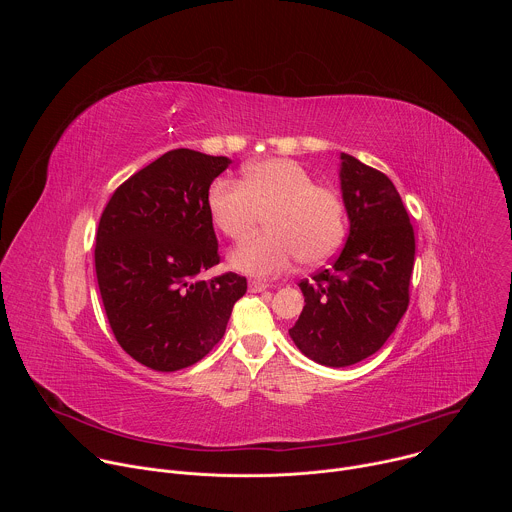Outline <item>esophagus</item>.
Listing matches in <instances>:
<instances>
[{
    "label": "esophagus",
    "instance_id": "esophagus-1",
    "mask_svg": "<svg viewBox=\"0 0 512 512\" xmlns=\"http://www.w3.org/2000/svg\"><path fill=\"white\" fill-rule=\"evenodd\" d=\"M271 285L269 283H265V281H261V279H251L249 281V291H253V294H259V291H265V289H269Z\"/></svg>",
    "mask_w": 512,
    "mask_h": 512
}]
</instances>
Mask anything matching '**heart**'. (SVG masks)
<instances>
[{
	"mask_svg": "<svg viewBox=\"0 0 512 512\" xmlns=\"http://www.w3.org/2000/svg\"><path fill=\"white\" fill-rule=\"evenodd\" d=\"M212 223L233 241L247 239L267 214V233L243 243L229 255L237 271L271 277L287 271L300 257L306 265L330 259L346 235L342 196L316 184L298 162L269 158L245 168V178H214L206 192Z\"/></svg>",
	"mask_w": 512,
	"mask_h": 512,
	"instance_id": "obj_1",
	"label": "heart"
}]
</instances>
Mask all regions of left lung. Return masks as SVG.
Segmentation results:
<instances>
[{"mask_svg":"<svg viewBox=\"0 0 512 512\" xmlns=\"http://www.w3.org/2000/svg\"><path fill=\"white\" fill-rule=\"evenodd\" d=\"M340 184L350 218L344 249L328 269L302 279L304 310L291 340L326 367L375 354L409 306L415 235L395 184L342 154Z\"/></svg>","mask_w":512,"mask_h":512,"instance_id":"8db88e82","label":"left lung"}]
</instances>
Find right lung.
Listing matches in <instances>:
<instances>
[{"instance_id":"add662e5","label":"right lung","mask_w":512,"mask_h":512,"mask_svg":"<svg viewBox=\"0 0 512 512\" xmlns=\"http://www.w3.org/2000/svg\"><path fill=\"white\" fill-rule=\"evenodd\" d=\"M225 156L172 150L127 178L97 229L95 271L119 346L154 371L202 360L225 336L247 279L198 273L221 261L206 192Z\"/></svg>"}]
</instances>
